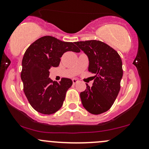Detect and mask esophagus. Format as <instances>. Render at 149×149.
<instances>
[{"instance_id":"1","label":"esophagus","mask_w":149,"mask_h":149,"mask_svg":"<svg viewBox=\"0 0 149 149\" xmlns=\"http://www.w3.org/2000/svg\"><path fill=\"white\" fill-rule=\"evenodd\" d=\"M72 81H73V85H75L76 83H77L78 82V80L76 79V78H73V79H72Z\"/></svg>"}]
</instances>
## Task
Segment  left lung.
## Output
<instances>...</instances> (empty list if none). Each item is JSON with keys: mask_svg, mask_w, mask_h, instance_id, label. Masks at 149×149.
Instances as JSON below:
<instances>
[{"mask_svg": "<svg viewBox=\"0 0 149 149\" xmlns=\"http://www.w3.org/2000/svg\"><path fill=\"white\" fill-rule=\"evenodd\" d=\"M89 60L88 71L96 74L92 86L86 83L80 96L83 107L89 113L98 115L107 111L115 102L123 78L122 60L114 49L100 40L75 42Z\"/></svg>", "mask_w": 149, "mask_h": 149, "instance_id": "left-lung-1", "label": "left lung"}]
</instances>
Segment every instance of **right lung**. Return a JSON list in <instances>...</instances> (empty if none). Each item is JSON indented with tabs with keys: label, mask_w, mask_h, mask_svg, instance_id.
<instances>
[{
	"label": "right lung",
	"mask_w": 149,
	"mask_h": 149,
	"mask_svg": "<svg viewBox=\"0 0 149 149\" xmlns=\"http://www.w3.org/2000/svg\"><path fill=\"white\" fill-rule=\"evenodd\" d=\"M68 51L80 52L73 42L46 36L27 48L22 59L21 79L24 91L32 107L42 114L54 113L62 107L66 91L73 84L69 78L57 83L49 78L51 67H57Z\"/></svg>",
	"instance_id": "1"
}]
</instances>
